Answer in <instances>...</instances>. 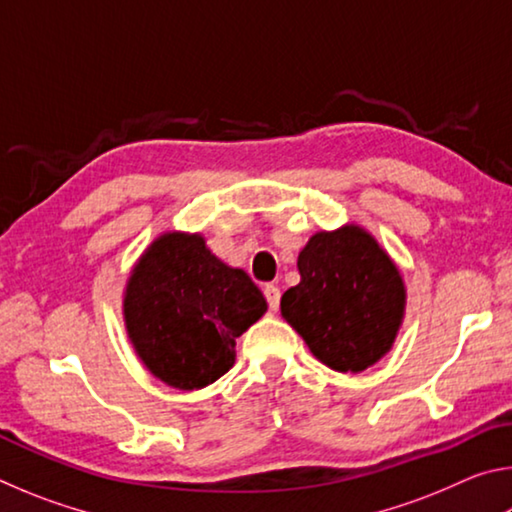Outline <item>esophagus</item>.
<instances>
[{
	"label": "esophagus",
	"mask_w": 512,
	"mask_h": 512,
	"mask_svg": "<svg viewBox=\"0 0 512 512\" xmlns=\"http://www.w3.org/2000/svg\"><path fill=\"white\" fill-rule=\"evenodd\" d=\"M264 296L268 300V307H271V311H277V307H280V298H282L280 287H277V284H266Z\"/></svg>",
	"instance_id": "34e87169"
}]
</instances>
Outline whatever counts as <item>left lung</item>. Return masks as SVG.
<instances>
[{"instance_id": "8db88e82", "label": "left lung", "mask_w": 512, "mask_h": 512, "mask_svg": "<svg viewBox=\"0 0 512 512\" xmlns=\"http://www.w3.org/2000/svg\"><path fill=\"white\" fill-rule=\"evenodd\" d=\"M300 282L280 309L327 368L361 372L393 348L406 307L397 266L359 225L316 232L298 255Z\"/></svg>"}]
</instances>
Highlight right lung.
Returning a JSON list of instances; mask_svg holds the SVG:
<instances>
[{"instance_id": "obj_1", "label": "right lung", "mask_w": 512, "mask_h": 512, "mask_svg": "<svg viewBox=\"0 0 512 512\" xmlns=\"http://www.w3.org/2000/svg\"><path fill=\"white\" fill-rule=\"evenodd\" d=\"M266 314L246 271L223 264L201 235L164 232L137 259L124 323L137 357L164 384L198 391L235 366L237 339Z\"/></svg>"}]
</instances>
